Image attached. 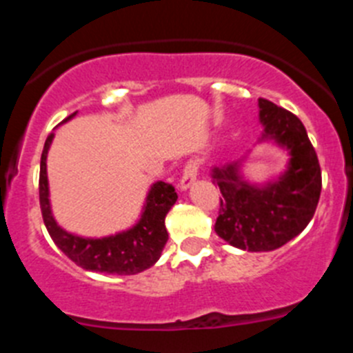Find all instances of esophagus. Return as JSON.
Segmentation results:
<instances>
[{
  "mask_svg": "<svg viewBox=\"0 0 353 353\" xmlns=\"http://www.w3.org/2000/svg\"><path fill=\"white\" fill-rule=\"evenodd\" d=\"M198 170H199V162L196 161H189L183 168V173H182V179L179 182V189L180 191H187L189 187H192V183L196 182L198 179Z\"/></svg>",
  "mask_w": 353,
  "mask_h": 353,
  "instance_id": "esophagus-1",
  "label": "esophagus"
}]
</instances>
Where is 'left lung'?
Listing matches in <instances>:
<instances>
[{"mask_svg":"<svg viewBox=\"0 0 353 353\" xmlns=\"http://www.w3.org/2000/svg\"><path fill=\"white\" fill-rule=\"evenodd\" d=\"M263 132L258 143H274L288 152L286 170L263 183L244 176L248 155L210 171L221 189L215 233L242 251H274L299 235L316 210L322 171L305 127L274 102L258 99Z\"/></svg>","mask_w":353,"mask_h":353,"instance_id":"obj_1","label":"left lung"}]
</instances>
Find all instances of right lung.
<instances>
[{
    "label": "right lung",
    "mask_w": 353,
    "mask_h": 353,
    "mask_svg": "<svg viewBox=\"0 0 353 353\" xmlns=\"http://www.w3.org/2000/svg\"><path fill=\"white\" fill-rule=\"evenodd\" d=\"M77 113H72L61 123L72 120ZM54 134H49L40 159V180L39 194L42 208L43 224L48 228L52 242L58 245L65 256L70 258L81 269L92 272L118 274V276H132L150 269L161 258L162 249L168 242L166 219L168 212L176 201L174 187L164 182H155L148 189L141 215L136 224L108 236H81L67 232L56 223L51 210L48 180V154Z\"/></svg>",
    "instance_id": "obj_1"
}]
</instances>
